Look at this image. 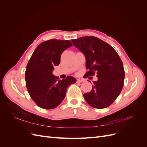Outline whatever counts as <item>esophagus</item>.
<instances>
[{
	"label": "esophagus",
	"instance_id": "esophagus-1",
	"mask_svg": "<svg viewBox=\"0 0 147 147\" xmlns=\"http://www.w3.org/2000/svg\"><path fill=\"white\" fill-rule=\"evenodd\" d=\"M77 83H82V82H83V81L82 80L77 79Z\"/></svg>",
	"mask_w": 147,
	"mask_h": 147
}]
</instances>
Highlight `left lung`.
<instances>
[{
  "mask_svg": "<svg viewBox=\"0 0 147 147\" xmlns=\"http://www.w3.org/2000/svg\"><path fill=\"white\" fill-rule=\"evenodd\" d=\"M86 57L85 78L96 74L92 90L84 94L87 103L95 109L108 107L121 93L124 84L123 62L115 49L99 38L83 37L71 40Z\"/></svg>",
  "mask_w": 147,
  "mask_h": 147,
  "instance_id": "left-lung-1",
  "label": "left lung"
}]
</instances>
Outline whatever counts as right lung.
<instances>
[{"mask_svg":"<svg viewBox=\"0 0 147 147\" xmlns=\"http://www.w3.org/2000/svg\"><path fill=\"white\" fill-rule=\"evenodd\" d=\"M72 46L69 40L51 39L36 48L26 66V85L32 99L43 109H53L63 100L67 89L76 79L68 76L63 80L53 75L54 67L61 61V56Z\"/></svg>","mask_w":147,"mask_h":147,"instance_id":"right-lung-1","label":"right lung"}]
</instances>
